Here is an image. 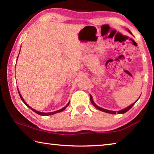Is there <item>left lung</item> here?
<instances>
[{
	"instance_id": "obj_1",
	"label": "left lung",
	"mask_w": 154,
	"mask_h": 154,
	"mask_svg": "<svg viewBox=\"0 0 154 154\" xmlns=\"http://www.w3.org/2000/svg\"><path fill=\"white\" fill-rule=\"evenodd\" d=\"M128 32L131 34V32H130V30H128ZM140 98V97H139ZM138 98V99H139ZM90 100H91V103H92V105L95 106V107L97 109H98V110H100V111H104V112H106V113H111V114H116V111H109V110H106V109H103V108H101V107H100V106H98V105H96V104L94 103V102L93 101V99H92V96L90 95ZM136 101V102H137ZM136 102L135 103H134L133 104H132L131 105H130V106H128L127 108H125L124 109H122V110H120V111H118V114H123V113H126V112H127L128 111V110H130V109H131L132 107V106H133L135 103H136Z\"/></svg>"
}]
</instances>
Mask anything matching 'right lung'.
<instances>
[{"label": "right lung", "mask_w": 154, "mask_h": 154, "mask_svg": "<svg viewBox=\"0 0 154 154\" xmlns=\"http://www.w3.org/2000/svg\"><path fill=\"white\" fill-rule=\"evenodd\" d=\"M17 58H18V57H17ZM17 90H18V88H17ZM18 93H19V94H20V98H21V99H22V100L23 101V103H24L28 107H29L31 110H32L34 112H35L36 113H37V114H38V115H40V116H50V115H53V114H55V113H59V112H61V111H64L65 109H66L67 106H68V105H69V103L67 104V105L64 106V107H63L62 109H60V110H58V111H54V112H50V113H43V112H40V111H36L35 109H32V108H31L30 106L28 105V104L25 102L24 101V99H23V98H22V96H21V94H20V92H19V90H18Z\"/></svg>", "instance_id": "add662e5"}]
</instances>
